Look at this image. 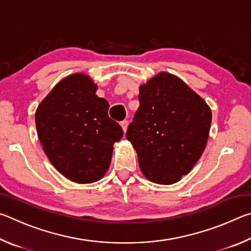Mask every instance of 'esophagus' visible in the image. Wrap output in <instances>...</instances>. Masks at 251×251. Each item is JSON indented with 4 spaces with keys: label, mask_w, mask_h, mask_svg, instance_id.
Wrapping results in <instances>:
<instances>
[{
    "label": "esophagus",
    "mask_w": 251,
    "mask_h": 251,
    "mask_svg": "<svg viewBox=\"0 0 251 251\" xmlns=\"http://www.w3.org/2000/svg\"><path fill=\"white\" fill-rule=\"evenodd\" d=\"M121 126H122V128H123V130H124V133H126V130H127V127H128V121H122L121 122Z\"/></svg>",
    "instance_id": "1"
}]
</instances>
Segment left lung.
I'll return each instance as SVG.
<instances>
[{"instance_id": "obj_1", "label": "left lung", "mask_w": 251, "mask_h": 251, "mask_svg": "<svg viewBox=\"0 0 251 251\" xmlns=\"http://www.w3.org/2000/svg\"><path fill=\"white\" fill-rule=\"evenodd\" d=\"M126 138L148 180L172 185L192 171L207 145L211 110L177 76L160 72L139 87Z\"/></svg>"}]
</instances>
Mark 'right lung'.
<instances>
[{
  "instance_id": "right-lung-1",
  "label": "right lung",
  "mask_w": 251,
  "mask_h": 251,
  "mask_svg": "<svg viewBox=\"0 0 251 251\" xmlns=\"http://www.w3.org/2000/svg\"><path fill=\"white\" fill-rule=\"evenodd\" d=\"M96 91L90 76L72 74L55 85L35 114L37 135L48 158L77 184H91L105 175L114 143L124 134L108 116V101Z\"/></svg>"
}]
</instances>
